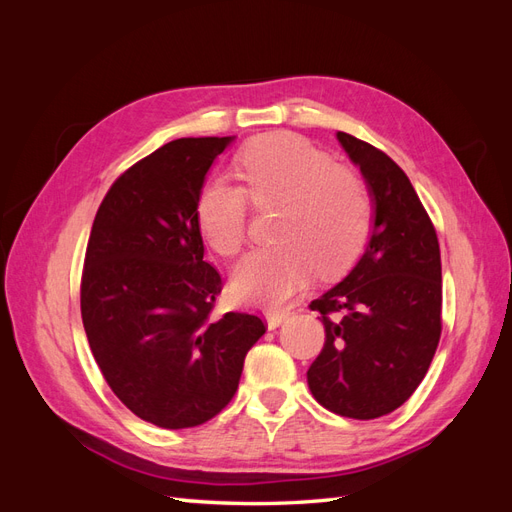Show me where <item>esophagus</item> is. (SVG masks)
Wrapping results in <instances>:
<instances>
[{
    "label": "esophagus",
    "instance_id": "esophagus-1",
    "mask_svg": "<svg viewBox=\"0 0 512 512\" xmlns=\"http://www.w3.org/2000/svg\"><path fill=\"white\" fill-rule=\"evenodd\" d=\"M288 316H290L288 309H282V312H267V324H269V329H277V327H280V324H282Z\"/></svg>",
    "mask_w": 512,
    "mask_h": 512
}]
</instances>
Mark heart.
<instances>
[{
    "label": "heart",
    "instance_id": "b5f03b06",
    "mask_svg": "<svg viewBox=\"0 0 512 512\" xmlns=\"http://www.w3.org/2000/svg\"><path fill=\"white\" fill-rule=\"evenodd\" d=\"M239 183L209 179L198 196L196 220L220 256H237L247 239L250 198L256 207L282 205L275 237L252 252L232 275L245 303L275 307L314 273L350 267L369 239L374 205L365 181L337 166L327 153L292 134H267L247 143L237 158Z\"/></svg>",
    "mask_w": 512,
    "mask_h": 512
}]
</instances>
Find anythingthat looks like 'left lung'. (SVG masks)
<instances>
[{"mask_svg": "<svg viewBox=\"0 0 512 512\" xmlns=\"http://www.w3.org/2000/svg\"><path fill=\"white\" fill-rule=\"evenodd\" d=\"M337 141L367 181L374 228L354 269L309 303L327 337L307 384L320 406L369 421L408 401L436 354L440 243L404 170L346 132H337Z\"/></svg>", "mask_w": 512, "mask_h": 512, "instance_id": "obj_1", "label": "left lung"}]
</instances>
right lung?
I'll return each mask as SVG.
<instances>
[{
	"label": "right lung",
	"instance_id": "obj_1",
	"mask_svg": "<svg viewBox=\"0 0 512 512\" xmlns=\"http://www.w3.org/2000/svg\"><path fill=\"white\" fill-rule=\"evenodd\" d=\"M232 136L177 138L130 166L96 213L81 314L104 380L138 418L164 429L207 423L235 397L265 320L213 318L222 275L203 260L196 205Z\"/></svg>",
	"mask_w": 512,
	"mask_h": 512
}]
</instances>
